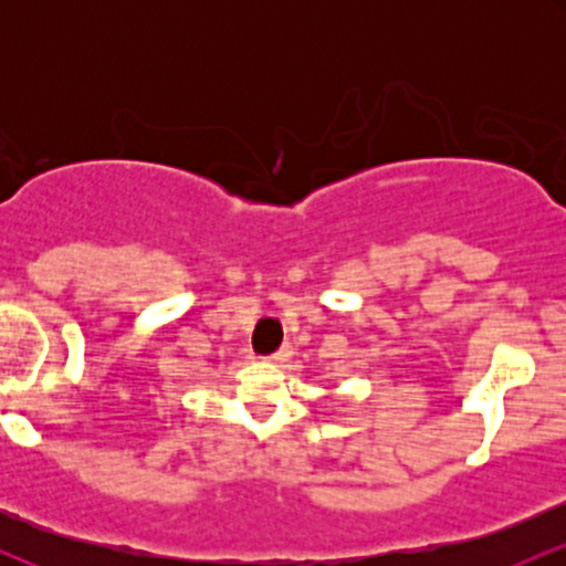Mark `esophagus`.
Masks as SVG:
<instances>
[{
    "instance_id": "1",
    "label": "esophagus",
    "mask_w": 566,
    "mask_h": 566,
    "mask_svg": "<svg viewBox=\"0 0 566 566\" xmlns=\"http://www.w3.org/2000/svg\"><path fill=\"white\" fill-rule=\"evenodd\" d=\"M290 356H292V348H290V346H284V348H279L276 354L265 356V361H269V365H284V361H287Z\"/></svg>"
}]
</instances>
